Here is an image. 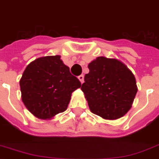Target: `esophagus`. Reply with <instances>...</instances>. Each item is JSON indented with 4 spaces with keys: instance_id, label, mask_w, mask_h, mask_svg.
Returning a JSON list of instances; mask_svg holds the SVG:
<instances>
[{
    "instance_id": "34e87169",
    "label": "esophagus",
    "mask_w": 159,
    "mask_h": 159,
    "mask_svg": "<svg viewBox=\"0 0 159 159\" xmlns=\"http://www.w3.org/2000/svg\"><path fill=\"white\" fill-rule=\"evenodd\" d=\"M78 79L80 80V81L81 83H83V82H84V75H80V76L78 77Z\"/></svg>"
}]
</instances>
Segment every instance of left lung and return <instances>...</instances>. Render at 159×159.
I'll return each mask as SVG.
<instances>
[{
	"label": "left lung",
	"mask_w": 159,
	"mask_h": 159,
	"mask_svg": "<svg viewBox=\"0 0 159 159\" xmlns=\"http://www.w3.org/2000/svg\"><path fill=\"white\" fill-rule=\"evenodd\" d=\"M88 68L81 89L90 111L108 120L123 116L138 92L133 74L120 61L106 57H98Z\"/></svg>",
	"instance_id": "left-lung-1"
}]
</instances>
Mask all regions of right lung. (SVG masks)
Returning a JSON list of instances; mask_svg holds the SVG:
<instances>
[{
	"label": "right lung",
	"instance_id": "add662e5",
	"mask_svg": "<svg viewBox=\"0 0 159 159\" xmlns=\"http://www.w3.org/2000/svg\"><path fill=\"white\" fill-rule=\"evenodd\" d=\"M81 86L60 56H47L30 63L22 74L21 100L36 117L50 119L66 111L71 94Z\"/></svg>",
	"mask_w": 159,
	"mask_h": 159
}]
</instances>
